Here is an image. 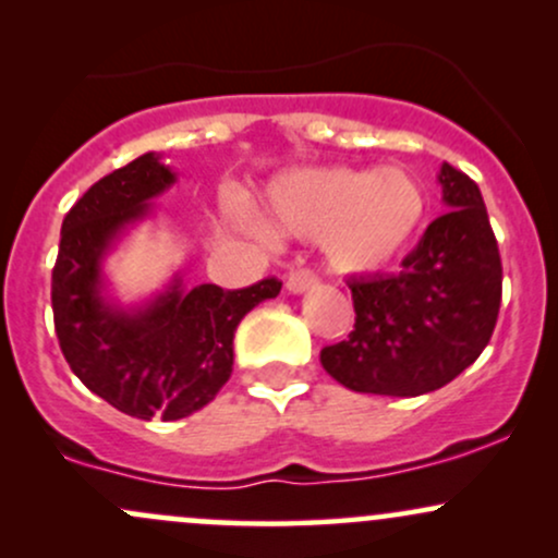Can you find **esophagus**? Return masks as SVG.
<instances>
[{
	"label": "esophagus",
	"mask_w": 558,
	"mask_h": 558,
	"mask_svg": "<svg viewBox=\"0 0 558 558\" xmlns=\"http://www.w3.org/2000/svg\"><path fill=\"white\" fill-rule=\"evenodd\" d=\"M315 286H317V275L310 270H293L286 280L288 293H293V296H299V293L310 291V288H315Z\"/></svg>",
	"instance_id": "1"
}]
</instances>
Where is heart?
<instances>
[{"instance_id": "b5f03b06", "label": "heart", "mask_w": 558, "mask_h": 558, "mask_svg": "<svg viewBox=\"0 0 558 558\" xmlns=\"http://www.w3.org/2000/svg\"><path fill=\"white\" fill-rule=\"evenodd\" d=\"M427 198L401 168L293 170L265 198V220L288 239H319L323 257L341 275L377 272L417 239Z\"/></svg>"}]
</instances>
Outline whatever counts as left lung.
<instances>
[{"instance_id":"obj_1","label":"left lung","mask_w":558,"mask_h":558,"mask_svg":"<svg viewBox=\"0 0 558 558\" xmlns=\"http://www.w3.org/2000/svg\"><path fill=\"white\" fill-rule=\"evenodd\" d=\"M448 213L427 226L399 275L349 283L356 323L319 351L325 373L356 393L422 396L464 373L488 345L501 306V257L483 194L444 162Z\"/></svg>"}]
</instances>
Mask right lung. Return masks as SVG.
Instances as JSON below:
<instances>
[{
	"label": "right lung",
	"instance_id": "add662e5",
	"mask_svg": "<svg viewBox=\"0 0 558 558\" xmlns=\"http://www.w3.org/2000/svg\"><path fill=\"white\" fill-rule=\"evenodd\" d=\"M175 181L162 155L146 151L94 183L62 220L52 270L54 330L70 369L136 420H181L207 407L233 373L239 323L283 286L267 278L241 291L191 288L175 272L149 299L114 296L107 257Z\"/></svg>",
	"mask_w": 558,
	"mask_h": 558
}]
</instances>
